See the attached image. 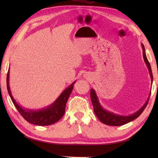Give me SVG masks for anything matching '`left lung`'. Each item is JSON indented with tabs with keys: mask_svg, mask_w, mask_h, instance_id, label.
<instances>
[{
	"mask_svg": "<svg viewBox=\"0 0 158 158\" xmlns=\"http://www.w3.org/2000/svg\"><path fill=\"white\" fill-rule=\"evenodd\" d=\"M141 46L143 48V56L144 61H145V62L146 63V65L147 66V68H148L149 73L151 77V80H152V83L153 75H152V68H151L150 64L146 56L145 47H144L143 44H141ZM150 94L149 96V98H147V100L145 102V105H144L139 110H137L136 112L130 115H119V114H116L111 111H109V110L104 109L102 106V105H100L98 98L96 95V93L95 92L94 89H91V90H90V97H91V100L94 106V110L96 115L97 116V117H98L100 122H102L103 123L106 124V125L113 126H119L124 125V124L132 122V121H133L134 119H135L137 118V117H139V116L140 115V114L143 112L144 109H145L147 104H148Z\"/></svg>",
	"mask_w": 158,
	"mask_h": 158,
	"instance_id": "8db88e82",
	"label": "left lung"
}]
</instances>
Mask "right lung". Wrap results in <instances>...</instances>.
<instances>
[{"label": "right lung", "instance_id": "1", "mask_svg": "<svg viewBox=\"0 0 158 158\" xmlns=\"http://www.w3.org/2000/svg\"><path fill=\"white\" fill-rule=\"evenodd\" d=\"M76 81H74L71 85L66 88L62 92L58 98L54 102L45 108L39 110H31L23 108L12 96V94L9 87V69L6 77V88L13 103L14 104L16 109L19 113L28 122L37 126H49L58 122L64 115L65 107L69 96L71 94L73 85Z\"/></svg>", "mask_w": 158, "mask_h": 158}]
</instances>
